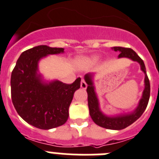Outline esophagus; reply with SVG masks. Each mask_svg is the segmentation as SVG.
<instances>
[{"label":"esophagus","instance_id":"1","mask_svg":"<svg viewBox=\"0 0 159 159\" xmlns=\"http://www.w3.org/2000/svg\"><path fill=\"white\" fill-rule=\"evenodd\" d=\"M87 86H88V85H87L86 82H85V80H84V79H83L82 80H81V83H80V87L83 88V89H86Z\"/></svg>","mask_w":159,"mask_h":159}]
</instances>
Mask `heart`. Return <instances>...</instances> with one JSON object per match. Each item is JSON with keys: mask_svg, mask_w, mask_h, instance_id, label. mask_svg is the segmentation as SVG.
Instances as JSON below:
<instances>
[{"mask_svg": "<svg viewBox=\"0 0 159 159\" xmlns=\"http://www.w3.org/2000/svg\"><path fill=\"white\" fill-rule=\"evenodd\" d=\"M96 60H97V57H92V58L89 59L88 61H90V62H93V61H95Z\"/></svg>", "mask_w": 159, "mask_h": 159, "instance_id": "obj_1", "label": "heart"}]
</instances>
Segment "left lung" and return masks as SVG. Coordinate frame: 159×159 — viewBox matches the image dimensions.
<instances>
[{"instance_id":"left-lung-1","label":"left lung","mask_w":159,"mask_h":159,"mask_svg":"<svg viewBox=\"0 0 159 159\" xmlns=\"http://www.w3.org/2000/svg\"><path fill=\"white\" fill-rule=\"evenodd\" d=\"M112 49H114L116 52H120V54L119 55V58L127 57V58L139 63L142 71L145 73V88L143 91V97L140 99L139 106L137 107L135 110L130 114H125V115L115 116V117H109V116H104L99 110V101H98L96 94L95 92V88H94L93 83L92 80V75L87 74L84 76V79L88 84L87 92H88L89 113L94 123L103 128L111 129V130H122L134 123L146 110L147 104H148L149 99H150L151 86H150V80L147 75L144 62L134 50H132L131 48H129L123 47H114Z\"/></svg>"}]
</instances>
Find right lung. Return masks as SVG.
I'll return each instance as SVG.
<instances>
[{
  "mask_svg": "<svg viewBox=\"0 0 159 159\" xmlns=\"http://www.w3.org/2000/svg\"><path fill=\"white\" fill-rule=\"evenodd\" d=\"M64 52L62 48L39 45L23 52L11 75V96L20 117L42 130L62 126L68 119L74 92L80 88L79 77L71 84L59 80L42 83L37 74L38 62L50 54Z\"/></svg>",
  "mask_w": 159,
  "mask_h": 159,
  "instance_id": "obj_1",
  "label": "right lung"
}]
</instances>
